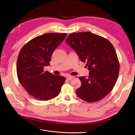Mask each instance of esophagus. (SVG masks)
I'll list each match as a JSON object with an SVG mask.
<instances>
[{
  "label": "esophagus",
  "instance_id": "obj_1",
  "mask_svg": "<svg viewBox=\"0 0 135 135\" xmlns=\"http://www.w3.org/2000/svg\"><path fill=\"white\" fill-rule=\"evenodd\" d=\"M74 76H70V75L68 76L67 77V79L68 80H72V79H74Z\"/></svg>",
  "mask_w": 135,
  "mask_h": 135
}]
</instances>
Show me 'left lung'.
I'll return each instance as SVG.
<instances>
[{
    "mask_svg": "<svg viewBox=\"0 0 135 135\" xmlns=\"http://www.w3.org/2000/svg\"><path fill=\"white\" fill-rule=\"evenodd\" d=\"M66 42L87 62L88 78L80 76L81 86L77 95L87 102L103 99L112 89L118 77L119 64L112 44L106 38L91 32L70 33Z\"/></svg>",
    "mask_w": 135,
    "mask_h": 135,
    "instance_id": "8db88e82",
    "label": "left lung"
}]
</instances>
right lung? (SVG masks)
<instances>
[{
  "label": "right lung",
  "mask_w": 135,
  "mask_h": 135,
  "mask_svg": "<svg viewBox=\"0 0 135 135\" xmlns=\"http://www.w3.org/2000/svg\"><path fill=\"white\" fill-rule=\"evenodd\" d=\"M66 36V33H44L27 43L19 53L17 61L18 79L26 91L36 99L49 100L60 92L66 78L43 69L50 65L53 51Z\"/></svg>",
  "instance_id": "right-lung-1"
}]
</instances>
